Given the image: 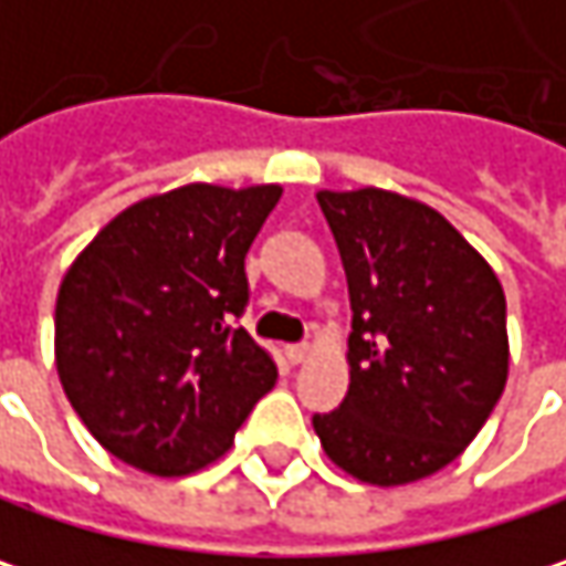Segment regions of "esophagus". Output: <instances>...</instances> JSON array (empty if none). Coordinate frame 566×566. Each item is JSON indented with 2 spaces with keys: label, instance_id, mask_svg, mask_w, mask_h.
Here are the masks:
<instances>
[{
  "label": "esophagus",
  "instance_id": "obj_1",
  "mask_svg": "<svg viewBox=\"0 0 566 566\" xmlns=\"http://www.w3.org/2000/svg\"><path fill=\"white\" fill-rule=\"evenodd\" d=\"M308 354H312L308 344H290V347H286V360H290V364H303Z\"/></svg>",
  "mask_w": 566,
  "mask_h": 566
}]
</instances>
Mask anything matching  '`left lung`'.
<instances>
[{
  "mask_svg": "<svg viewBox=\"0 0 566 566\" xmlns=\"http://www.w3.org/2000/svg\"><path fill=\"white\" fill-rule=\"evenodd\" d=\"M350 293V386L312 416L344 473L399 486L448 467L500 402L505 296L464 234L386 189L318 192Z\"/></svg>",
  "mask_w": 566,
  "mask_h": 566,
  "instance_id": "obj_1",
  "label": "left lung"
}]
</instances>
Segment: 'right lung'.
<instances>
[{"label":"right lung","instance_id":"right-lung-1","mask_svg":"<svg viewBox=\"0 0 566 566\" xmlns=\"http://www.w3.org/2000/svg\"><path fill=\"white\" fill-rule=\"evenodd\" d=\"M280 186L189 182L115 216L66 270L54 308L63 392L108 454L154 476L222 458L273 357L238 318L248 248Z\"/></svg>","mask_w":566,"mask_h":566}]
</instances>
